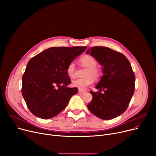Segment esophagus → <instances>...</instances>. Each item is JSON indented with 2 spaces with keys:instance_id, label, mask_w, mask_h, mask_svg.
I'll use <instances>...</instances> for the list:
<instances>
[{
  "instance_id": "34e87169",
  "label": "esophagus",
  "mask_w": 156,
  "mask_h": 156,
  "mask_svg": "<svg viewBox=\"0 0 156 156\" xmlns=\"http://www.w3.org/2000/svg\"><path fill=\"white\" fill-rule=\"evenodd\" d=\"M84 93H85V91H84V90H78V94H83Z\"/></svg>"
}]
</instances>
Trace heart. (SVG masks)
Here are the masks:
<instances>
[{"mask_svg":"<svg viewBox=\"0 0 156 156\" xmlns=\"http://www.w3.org/2000/svg\"><path fill=\"white\" fill-rule=\"evenodd\" d=\"M80 62L83 66L87 68L84 74L85 78H78L72 81L71 85L73 87L83 90L88 86L92 85L93 79L97 80L100 78L101 72L96 66L97 61L94 57L90 55H84L80 59ZM67 75L70 78H74L75 75V65L71 62L66 69Z\"/></svg>","mask_w":156,"mask_h":156,"instance_id":"obj_1","label":"heart"}]
</instances>
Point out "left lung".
Returning <instances> with one entry per match:
<instances>
[{"instance_id": "obj_1", "label": "left lung", "mask_w": 156, "mask_h": 156, "mask_svg": "<svg viewBox=\"0 0 156 156\" xmlns=\"http://www.w3.org/2000/svg\"><path fill=\"white\" fill-rule=\"evenodd\" d=\"M86 53L103 66L95 87L99 90L90 92L93 98L88 109L101 119L115 118L126 110L134 94L135 76L130 62L122 54L105 47H93Z\"/></svg>"}]
</instances>
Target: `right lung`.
Wrapping results in <instances>:
<instances>
[{
  "instance_id": "obj_1",
  "label": "right lung",
  "mask_w": 156,
  "mask_h": 156,
  "mask_svg": "<svg viewBox=\"0 0 156 156\" xmlns=\"http://www.w3.org/2000/svg\"><path fill=\"white\" fill-rule=\"evenodd\" d=\"M87 47H51L28 61L22 78V95L29 110L40 118L51 119L66 107L78 88H69L68 66Z\"/></svg>"
}]
</instances>
